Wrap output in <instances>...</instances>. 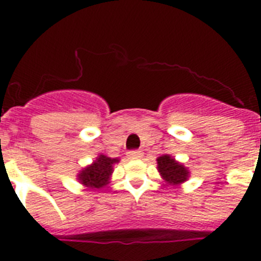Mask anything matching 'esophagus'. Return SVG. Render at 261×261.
<instances>
[{
    "label": "esophagus",
    "mask_w": 261,
    "mask_h": 261,
    "mask_svg": "<svg viewBox=\"0 0 261 261\" xmlns=\"http://www.w3.org/2000/svg\"><path fill=\"white\" fill-rule=\"evenodd\" d=\"M141 156H143V151H140V150H131V151L127 152L128 159L136 160V159H140Z\"/></svg>",
    "instance_id": "obj_1"
}]
</instances>
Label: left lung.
<instances>
[{
    "label": "left lung",
    "mask_w": 261,
    "mask_h": 261,
    "mask_svg": "<svg viewBox=\"0 0 261 261\" xmlns=\"http://www.w3.org/2000/svg\"><path fill=\"white\" fill-rule=\"evenodd\" d=\"M156 169L162 179L169 186H179L188 180L189 169L184 164L175 160L174 156L169 154H163L156 159Z\"/></svg>",
    "instance_id": "1"
}]
</instances>
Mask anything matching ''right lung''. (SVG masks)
I'll return each mask as SVG.
<instances>
[{
	"mask_svg": "<svg viewBox=\"0 0 261 261\" xmlns=\"http://www.w3.org/2000/svg\"><path fill=\"white\" fill-rule=\"evenodd\" d=\"M120 163L118 158H110L107 155L99 154L92 164L87 165L80 170L77 180L83 187L91 189H101L111 183L112 173L115 164Z\"/></svg>",
	"mask_w": 261,
	"mask_h": 261,
	"instance_id": "obj_1",
	"label": "right lung"
}]
</instances>
